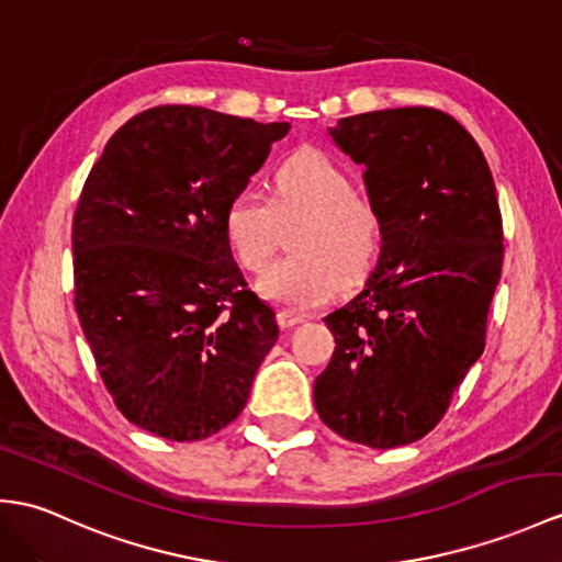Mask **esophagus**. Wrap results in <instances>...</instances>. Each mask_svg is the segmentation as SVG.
Listing matches in <instances>:
<instances>
[{
	"mask_svg": "<svg viewBox=\"0 0 562 562\" xmlns=\"http://www.w3.org/2000/svg\"><path fill=\"white\" fill-rule=\"evenodd\" d=\"M278 323H280L282 330H290V328H294V325L304 323V316H302V313H294V311L282 308V311L278 313Z\"/></svg>",
	"mask_w": 562,
	"mask_h": 562,
	"instance_id": "esophagus-1",
	"label": "esophagus"
}]
</instances>
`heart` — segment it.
<instances>
[{"instance_id":"1","label":"heart","mask_w":562,"mask_h":562,"mask_svg":"<svg viewBox=\"0 0 562 562\" xmlns=\"http://www.w3.org/2000/svg\"><path fill=\"white\" fill-rule=\"evenodd\" d=\"M225 237L244 270H260L276 251L282 227L294 229L292 251L256 282L266 302L308 308L328 299L337 280H357L383 249L385 220L357 191L347 169L316 148L290 155L272 179V195L246 187L225 207Z\"/></svg>"}]
</instances>
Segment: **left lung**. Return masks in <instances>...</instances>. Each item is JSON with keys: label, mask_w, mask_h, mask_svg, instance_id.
Wrapping results in <instances>:
<instances>
[{"label": "left lung", "mask_w": 562, "mask_h": 562, "mask_svg": "<svg viewBox=\"0 0 562 562\" xmlns=\"http://www.w3.org/2000/svg\"><path fill=\"white\" fill-rule=\"evenodd\" d=\"M335 146L367 167L385 239L361 292L325 316L335 351L313 402L325 426L390 450L424 438L484 351L503 220L484 153L434 108L345 116Z\"/></svg>", "instance_id": "obj_1"}]
</instances>
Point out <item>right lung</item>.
I'll list each match as a JSON object with an SVG mask.
<instances>
[{
	"label": "right lung",
	"instance_id": "right-lung-1",
	"mask_svg": "<svg viewBox=\"0 0 562 562\" xmlns=\"http://www.w3.org/2000/svg\"><path fill=\"white\" fill-rule=\"evenodd\" d=\"M286 132L162 104L128 120L86 179L76 313L116 409L153 436L203 440L237 419L278 342L276 311L246 290L222 217Z\"/></svg>",
	"mask_w": 562,
	"mask_h": 562
}]
</instances>
